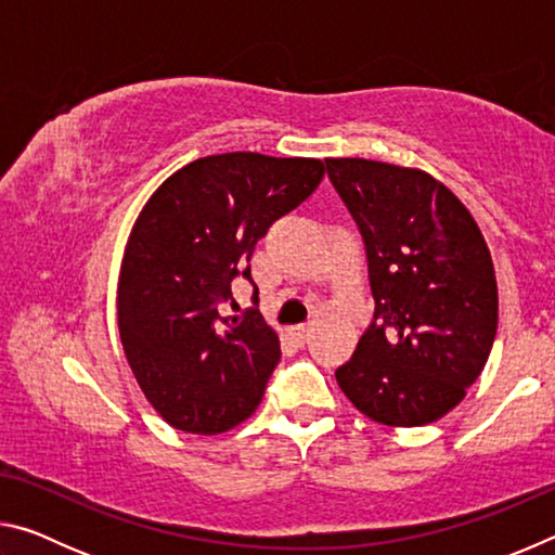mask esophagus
I'll list each match as a JSON object with an SVG mask.
<instances>
[{
  "label": "esophagus",
  "instance_id": "obj_1",
  "mask_svg": "<svg viewBox=\"0 0 555 555\" xmlns=\"http://www.w3.org/2000/svg\"><path fill=\"white\" fill-rule=\"evenodd\" d=\"M311 325H298V327H291L288 331V335H291V340L294 343H298V345H306L308 340H311Z\"/></svg>",
  "mask_w": 555,
  "mask_h": 555
}]
</instances>
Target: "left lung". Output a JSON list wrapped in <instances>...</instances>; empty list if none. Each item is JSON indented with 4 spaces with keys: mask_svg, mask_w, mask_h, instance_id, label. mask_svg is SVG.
I'll use <instances>...</instances> for the list:
<instances>
[{
    "mask_svg": "<svg viewBox=\"0 0 555 555\" xmlns=\"http://www.w3.org/2000/svg\"><path fill=\"white\" fill-rule=\"evenodd\" d=\"M337 195L360 228L374 315L335 370L364 416L426 426L465 397L496 333V281L473 215L416 168L325 158Z\"/></svg>",
    "mask_w": 555,
    "mask_h": 555,
    "instance_id": "1",
    "label": "left lung"
}]
</instances>
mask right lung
<instances>
[{
    "instance_id": "add662e5",
    "label": "right lung",
    "mask_w": 555,
    "mask_h": 555,
    "mask_svg": "<svg viewBox=\"0 0 555 555\" xmlns=\"http://www.w3.org/2000/svg\"><path fill=\"white\" fill-rule=\"evenodd\" d=\"M323 173L318 158L205 156L144 205L121 261L119 335L139 387L173 428L224 434L259 406L281 347L257 308L249 259ZM237 275L256 286L253 306L222 319Z\"/></svg>"
}]
</instances>
